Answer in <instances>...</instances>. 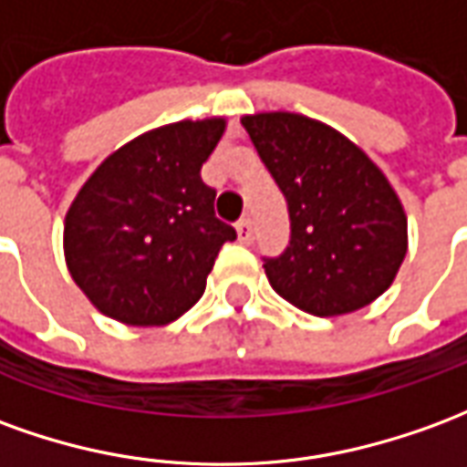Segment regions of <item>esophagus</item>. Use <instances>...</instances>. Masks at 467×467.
Instances as JSON below:
<instances>
[{
    "mask_svg": "<svg viewBox=\"0 0 467 467\" xmlns=\"http://www.w3.org/2000/svg\"><path fill=\"white\" fill-rule=\"evenodd\" d=\"M234 230H237V240H240V243H250V234H253V224H250V220H240V223L234 224Z\"/></svg>",
    "mask_w": 467,
    "mask_h": 467,
    "instance_id": "esophagus-1",
    "label": "esophagus"
}]
</instances>
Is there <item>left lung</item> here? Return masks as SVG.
<instances>
[{
  "label": "left lung",
  "mask_w": 467,
  "mask_h": 467,
  "mask_svg": "<svg viewBox=\"0 0 467 467\" xmlns=\"http://www.w3.org/2000/svg\"><path fill=\"white\" fill-rule=\"evenodd\" d=\"M243 126L288 202L290 243L263 265L273 290L321 318L377 301L407 255V214L384 171L301 113L243 116Z\"/></svg>",
  "instance_id": "obj_1"
}]
</instances>
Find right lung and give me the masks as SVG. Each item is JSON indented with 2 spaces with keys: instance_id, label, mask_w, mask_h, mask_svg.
<instances>
[{
  "instance_id": "obj_1",
  "label": "right lung",
  "mask_w": 467,
  "mask_h": 467,
  "mask_svg": "<svg viewBox=\"0 0 467 467\" xmlns=\"http://www.w3.org/2000/svg\"><path fill=\"white\" fill-rule=\"evenodd\" d=\"M224 119L177 120L136 136L98 166L65 214V263L103 316L166 326L200 301L234 230L200 177Z\"/></svg>"
}]
</instances>
